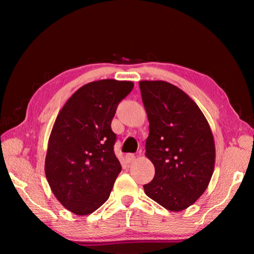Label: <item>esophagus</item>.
I'll return each mask as SVG.
<instances>
[{"instance_id":"34e87169","label":"esophagus","mask_w":254,"mask_h":254,"mask_svg":"<svg viewBox=\"0 0 254 254\" xmlns=\"http://www.w3.org/2000/svg\"><path fill=\"white\" fill-rule=\"evenodd\" d=\"M126 159H127V161L128 163H131V162H133V161L135 160V156L133 153H127V156H126Z\"/></svg>"}]
</instances>
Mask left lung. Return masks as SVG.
<instances>
[{
	"label": "left lung",
	"instance_id": "left-lung-1",
	"mask_svg": "<svg viewBox=\"0 0 254 254\" xmlns=\"http://www.w3.org/2000/svg\"><path fill=\"white\" fill-rule=\"evenodd\" d=\"M149 120L145 156L153 179L144 192L166 209H186L203 195L212 178L215 144L209 124L186 93L162 80L139 83Z\"/></svg>",
	"mask_w": 254,
	"mask_h": 254
}]
</instances>
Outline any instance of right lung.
I'll return each mask as SVG.
<instances>
[{
  "label": "right lung",
  "mask_w": 254,
  "mask_h": 254,
  "mask_svg": "<svg viewBox=\"0 0 254 254\" xmlns=\"http://www.w3.org/2000/svg\"><path fill=\"white\" fill-rule=\"evenodd\" d=\"M132 81L102 79L76 91L60 110L49 137L45 173L64 207L88 215L109 199L122 167L111 123Z\"/></svg>",
  "instance_id": "1"
}]
</instances>
